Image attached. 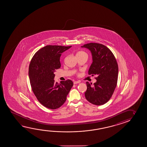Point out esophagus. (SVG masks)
Wrapping results in <instances>:
<instances>
[{
    "instance_id": "1",
    "label": "esophagus",
    "mask_w": 147,
    "mask_h": 147,
    "mask_svg": "<svg viewBox=\"0 0 147 147\" xmlns=\"http://www.w3.org/2000/svg\"><path fill=\"white\" fill-rule=\"evenodd\" d=\"M80 83V81H74V84H77Z\"/></svg>"
}]
</instances>
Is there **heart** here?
Here are the masks:
<instances>
[{"mask_svg":"<svg viewBox=\"0 0 147 147\" xmlns=\"http://www.w3.org/2000/svg\"><path fill=\"white\" fill-rule=\"evenodd\" d=\"M81 55H86L87 56V53L83 51H79L77 53L76 56H81Z\"/></svg>","mask_w":147,"mask_h":147,"instance_id":"b5f03b06","label":"heart"}]
</instances>
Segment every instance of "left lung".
Wrapping results in <instances>:
<instances>
[{
  "mask_svg": "<svg viewBox=\"0 0 147 147\" xmlns=\"http://www.w3.org/2000/svg\"><path fill=\"white\" fill-rule=\"evenodd\" d=\"M92 52V63L88 74L95 75L97 81L94 84L86 82L85 97L96 105L106 103L111 99L117 86L118 66L114 55L109 48L101 44L90 42L82 46Z\"/></svg>",
  "mask_w": 147,
  "mask_h": 147,
  "instance_id": "left-lung-1",
  "label": "left lung"
}]
</instances>
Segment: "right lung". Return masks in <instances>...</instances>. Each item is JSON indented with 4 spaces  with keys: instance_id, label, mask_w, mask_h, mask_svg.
<instances>
[{
    "instance_id": "1",
    "label": "right lung",
    "mask_w": 147,
    "mask_h": 147,
    "mask_svg": "<svg viewBox=\"0 0 147 147\" xmlns=\"http://www.w3.org/2000/svg\"><path fill=\"white\" fill-rule=\"evenodd\" d=\"M71 47L47 45L38 50L31 60L29 76L33 92L38 101L48 109L61 107L73 86L71 80L60 84L54 80V72L61 67V55Z\"/></svg>"
}]
</instances>
